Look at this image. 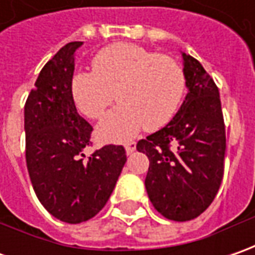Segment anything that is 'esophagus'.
I'll use <instances>...</instances> for the list:
<instances>
[{
    "mask_svg": "<svg viewBox=\"0 0 255 255\" xmlns=\"http://www.w3.org/2000/svg\"><path fill=\"white\" fill-rule=\"evenodd\" d=\"M125 149H126V154H132L136 149V143L134 142H128L125 144Z\"/></svg>",
    "mask_w": 255,
    "mask_h": 255,
    "instance_id": "obj_1",
    "label": "esophagus"
}]
</instances>
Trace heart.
I'll return each instance as SVG.
<instances>
[{"mask_svg":"<svg viewBox=\"0 0 255 255\" xmlns=\"http://www.w3.org/2000/svg\"><path fill=\"white\" fill-rule=\"evenodd\" d=\"M92 68L93 72L74 74L71 95L78 111L89 119H101L115 96L121 101L98 128L105 142H125L143 128L166 126L187 91L186 74L177 61L140 45H109L93 56Z\"/></svg>","mask_w":255,"mask_h":255,"instance_id":"heart-1","label":"heart"}]
</instances>
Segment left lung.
Here are the masks:
<instances>
[{
	"mask_svg": "<svg viewBox=\"0 0 255 255\" xmlns=\"http://www.w3.org/2000/svg\"><path fill=\"white\" fill-rule=\"evenodd\" d=\"M181 56L186 99L170 122L139 140L136 149L150 162L144 186L153 207L169 220L189 221L210 206L220 189L226 126L219 88L197 59Z\"/></svg>",
	"mask_w": 255,
	"mask_h": 255,
	"instance_id": "1",
	"label": "left lung"
}]
</instances>
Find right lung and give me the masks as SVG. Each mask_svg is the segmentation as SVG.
I'll return each mask as SVG.
<instances>
[{"instance_id":"obj_1","label":"right lung","mask_w":255,"mask_h":255,"mask_svg":"<svg viewBox=\"0 0 255 255\" xmlns=\"http://www.w3.org/2000/svg\"><path fill=\"white\" fill-rule=\"evenodd\" d=\"M69 42L48 61L25 102V157L35 194L58 220L78 224L95 217L112 194L126 163L123 146L108 144L85 159L92 126L76 111Z\"/></svg>"}]
</instances>
